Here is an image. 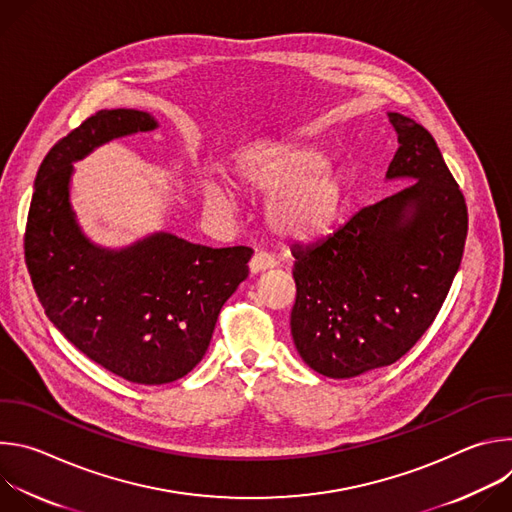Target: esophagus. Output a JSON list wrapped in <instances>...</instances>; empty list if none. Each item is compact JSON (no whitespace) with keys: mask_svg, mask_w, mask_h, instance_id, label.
Returning a JSON list of instances; mask_svg holds the SVG:
<instances>
[{"mask_svg":"<svg viewBox=\"0 0 512 512\" xmlns=\"http://www.w3.org/2000/svg\"><path fill=\"white\" fill-rule=\"evenodd\" d=\"M275 257L271 255V253H267V251H257L253 257H251V261H249V267H251V273H261V271H265V269H271V267H275Z\"/></svg>","mask_w":512,"mask_h":512,"instance_id":"1","label":"esophagus"}]
</instances>
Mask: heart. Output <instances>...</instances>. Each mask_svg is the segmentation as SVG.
<instances>
[{"instance_id": "1", "label": "heart", "mask_w": 512, "mask_h": 512, "mask_svg": "<svg viewBox=\"0 0 512 512\" xmlns=\"http://www.w3.org/2000/svg\"><path fill=\"white\" fill-rule=\"evenodd\" d=\"M239 182L255 192L275 194L267 206L269 225L287 237L308 239L328 231L340 214L346 178L326 166L322 152L310 145H277L241 160ZM206 202L229 208L231 196L218 182L206 184Z\"/></svg>"}]
</instances>
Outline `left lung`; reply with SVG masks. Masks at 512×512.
Masks as SVG:
<instances>
[{
    "mask_svg": "<svg viewBox=\"0 0 512 512\" xmlns=\"http://www.w3.org/2000/svg\"><path fill=\"white\" fill-rule=\"evenodd\" d=\"M405 190L360 208L316 245H294L291 336L310 369L350 379L397 362L440 312L468 235L464 194L431 133L389 113Z\"/></svg>",
    "mask_w": 512,
    "mask_h": 512,
    "instance_id": "1",
    "label": "left lung"
}]
</instances>
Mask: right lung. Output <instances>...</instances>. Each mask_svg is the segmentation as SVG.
I'll return each mask as SVG.
<instances>
[{
    "label": "right lung",
    "mask_w": 512,
    "mask_h": 512,
    "mask_svg": "<svg viewBox=\"0 0 512 512\" xmlns=\"http://www.w3.org/2000/svg\"><path fill=\"white\" fill-rule=\"evenodd\" d=\"M156 127L150 113L105 109L58 139L40 164L24 235L50 322L103 369L139 385L172 383L196 367L253 255L251 247L212 249L170 233L109 251L81 233L68 200L72 162Z\"/></svg>",
    "instance_id": "add662e5"
}]
</instances>
